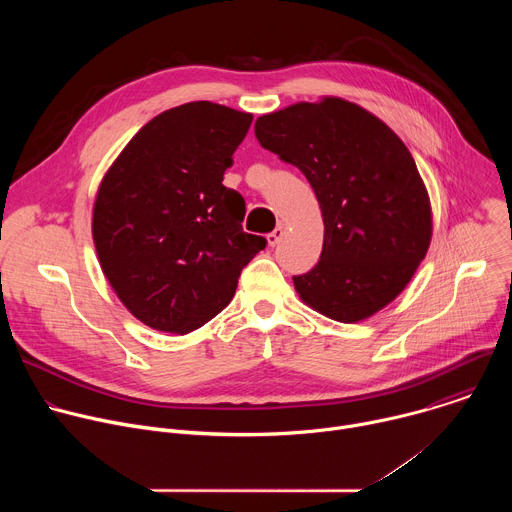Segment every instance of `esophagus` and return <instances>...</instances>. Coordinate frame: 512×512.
<instances>
[{
	"label": "esophagus",
	"mask_w": 512,
	"mask_h": 512,
	"mask_svg": "<svg viewBox=\"0 0 512 512\" xmlns=\"http://www.w3.org/2000/svg\"><path fill=\"white\" fill-rule=\"evenodd\" d=\"M281 237H283V227H275V229L267 235V243H269V247H275V245L281 241Z\"/></svg>",
	"instance_id": "obj_1"
}]
</instances>
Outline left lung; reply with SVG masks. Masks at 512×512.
<instances>
[{
	"label": "left lung",
	"instance_id": "1",
	"mask_svg": "<svg viewBox=\"0 0 512 512\" xmlns=\"http://www.w3.org/2000/svg\"><path fill=\"white\" fill-rule=\"evenodd\" d=\"M255 135L302 170L322 208L320 261L294 275L300 298L344 324L393 302L431 241L429 196L405 143L379 117L338 97L263 115Z\"/></svg>",
	"mask_w": 512,
	"mask_h": 512
}]
</instances>
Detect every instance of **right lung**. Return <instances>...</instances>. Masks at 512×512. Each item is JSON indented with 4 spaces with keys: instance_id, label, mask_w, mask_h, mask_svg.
Listing matches in <instances>:
<instances>
[{
    "instance_id": "1",
    "label": "right lung",
    "mask_w": 512,
    "mask_h": 512,
    "mask_svg": "<svg viewBox=\"0 0 512 512\" xmlns=\"http://www.w3.org/2000/svg\"><path fill=\"white\" fill-rule=\"evenodd\" d=\"M251 121L210 101L168 109L105 174L93 241L117 298L145 326L174 334L204 326L265 249V237L243 231V196L223 184Z\"/></svg>"
}]
</instances>
